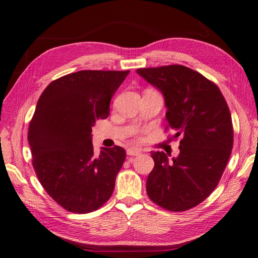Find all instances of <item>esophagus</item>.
Here are the masks:
<instances>
[{
  "instance_id": "1",
  "label": "esophagus",
  "mask_w": 258,
  "mask_h": 258,
  "mask_svg": "<svg viewBox=\"0 0 258 258\" xmlns=\"http://www.w3.org/2000/svg\"><path fill=\"white\" fill-rule=\"evenodd\" d=\"M140 152L141 151L138 150V149H128V150H127V154H128V156H131V157L139 156Z\"/></svg>"
}]
</instances>
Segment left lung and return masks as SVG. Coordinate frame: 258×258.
I'll return each instance as SVG.
<instances>
[{"label":"left lung","mask_w":258,"mask_h":258,"mask_svg":"<svg viewBox=\"0 0 258 258\" xmlns=\"http://www.w3.org/2000/svg\"><path fill=\"white\" fill-rule=\"evenodd\" d=\"M137 73L164 97L168 127L181 136L180 153L151 152L154 168L147 193L168 211L183 212L203 202L219 184L233 148L230 109L219 87L182 65L139 68ZM167 127V128H168Z\"/></svg>","instance_id":"left-lung-1"}]
</instances>
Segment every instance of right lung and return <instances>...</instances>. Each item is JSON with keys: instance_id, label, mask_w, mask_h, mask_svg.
<instances>
[{"instance_id": "right-lung-1", "label": "right lung", "mask_w": 258, "mask_h": 258, "mask_svg": "<svg viewBox=\"0 0 258 258\" xmlns=\"http://www.w3.org/2000/svg\"><path fill=\"white\" fill-rule=\"evenodd\" d=\"M129 71H81L51 82L28 127L32 163L48 196L65 210L89 213L112 196L125 159L121 147L94 154L91 127L109 116L113 94Z\"/></svg>"}]
</instances>
